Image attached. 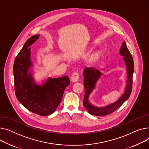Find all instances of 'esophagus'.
<instances>
[{
	"instance_id": "34e87169",
	"label": "esophagus",
	"mask_w": 149,
	"mask_h": 149,
	"mask_svg": "<svg viewBox=\"0 0 149 149\" xmlns=\"http://www.w3.org/2000/svg\"><path fill=\"white\" fill-rule=\"evenodd\" d=\"M79 73H77V72H74L72 74V77H71V80L73 82H77L79 80Z\"/></svg>"
}]
</instances>
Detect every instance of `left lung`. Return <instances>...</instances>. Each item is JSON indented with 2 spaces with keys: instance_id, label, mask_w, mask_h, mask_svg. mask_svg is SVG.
Segmentation results:
<instances>
[{
  "instance_id": "obj_1",
  "label": "left lung",
  "mask_w": 149,
  "mask_h": 149,
  "mask_svg": "<svg viewBox=\"0 0 149 149\" xmlns=\"http://www.w3.org/2000/svg\"><path fill=\"white\" fill-rule=\"evenodd\" d=\"M120 54L123 56V59L127 68V82L125 91L118 100L104 107H94L88 101V97L94 89L96 82L102 75L99 70L93 67H86L84 70L85 95L84 97V106L91 115L104 116L109 115L119 108L129 97L132 88V77L134 70V63L132 55L127 47L126 42L122 44L120 50Z\"/></svg>"
}]
</instances>
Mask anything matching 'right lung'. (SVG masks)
Returning a JSON list of instances; mask_svg holds the SVG:
<instances>
[{
    "instance_id": "right-lung-1",
    "label": "right lung",
    "mask_w": 149,
    "mask_h": 149,
    "mask_svg": "<svg viewBox=\"0 0 149 149\" xmlns=\"http://www.w3.org/2000/svg\"><path fill=\"white\" fill-rule=\"evenodd\" d=\"M38 38L39 35H35L26 41L14 60V88L17 99L26 108L34 113L46 116L55 111L70 82L68 76H64L49 77L42 85L34 82L32 74L29 72L32 65L29 47Z\"/></svg>"
}]
</instances>
